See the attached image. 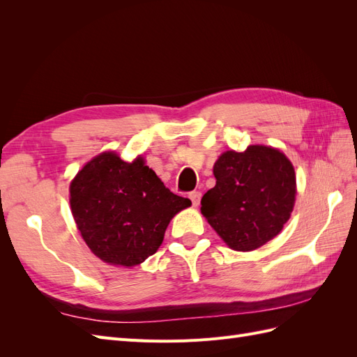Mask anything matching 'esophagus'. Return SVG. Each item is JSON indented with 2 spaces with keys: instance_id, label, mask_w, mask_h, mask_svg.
I'll use <instances>...</instances> for the list:
<instances>
[{
  "instance_id": "esophagus-1",
  "label": "esophagus",
  "mask_w": 357,
  "mask_h": 357,
  "mask_svg": "<svg viewBox=\"0 0 357 357\" xmlns=\"http://www.w3.org/2000/svg\"><path fill=\"white\" fill-rule=\"evenodd\" d=\"M201 197H202V193L198 192V190H193V192L189 193V198H190V201H192L193 207H198L199 202H201Z\"/></svg>"
}]
</instances>
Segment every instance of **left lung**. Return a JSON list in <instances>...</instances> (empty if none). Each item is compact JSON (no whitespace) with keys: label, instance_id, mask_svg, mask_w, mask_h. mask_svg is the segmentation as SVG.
<instances>
[{"label":"left lung","instance_id":"left-lung-1","mask_svg":"<svg viewBox=\"0 0 357 357\" xmlns=\"http://www.w3.org/2000/svg\"><path fill=\"white\" fill-rule=\"evenodd\" d=\"M215 186L201 199V213L234 250L264 245L283 229L294 210L295 169L275 149L250 146L215 160Z\"/></svg>","mask_w":357,"mask_h":357}]
</instances>
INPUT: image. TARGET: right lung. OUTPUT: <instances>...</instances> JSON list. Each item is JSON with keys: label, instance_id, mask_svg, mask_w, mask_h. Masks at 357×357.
Listing matches in <instances>:
<instances>
[{"label": "right lung", "instance_id": "right-lung-1", "mask_svg": "<svg viewBox=\"0 0 357 357\" xmlns=\"http://www.w3.org/2000/svg\"><path fill=\"white\" fill-rule=\"evenodd\" d=\"M70 204L93 255L107 264L134 266L156 253L169 220L192 202L167 189L142 158L128 164L109 152L79 171Z\"/></svg>", "mask_w": 357, "mask_h": 357}]
</instances>
